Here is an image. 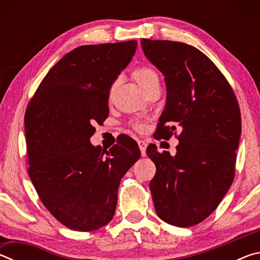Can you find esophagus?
<instances>
[{
  "label": "esophagus",
  "instance_id": "obj_1",
  "mask_svg": "<svg viewBox=\"0 0 260 260\" xmlns=\"http://www.w3.org/2000/svg\"><path fill=\"white\" fill-rule=\"evenodd\" d=\"M138 144H139V148L141 150V153H142V156H146V149H147V143L144 142L142 140H139L138 141Z\"/></svg>",
  "mask_w": 260,
  "mask_h": 260
}]
</instances>
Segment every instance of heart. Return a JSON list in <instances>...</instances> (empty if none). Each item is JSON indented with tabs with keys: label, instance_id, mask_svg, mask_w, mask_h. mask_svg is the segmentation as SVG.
<instances>
[{
	"label": "heart",
	"instance_id": "1",
	"mask_svg": "<svg viewBox=\"0 0 260 260\" xmlns=\"http://www.w3.org/2000/svg\"><path fill=\"white\" fill-rule=\"evenodd\" d=\"M133 77L143 90L146 89L152 81L158 80V76L155 70L148 67H140L138 69H135L133 72ZM134 127L136 129H141L143 125L140 124V122H135Z\"/></svg>",
	"mask_w": 260,
	"mask_h": 260
}]
</instances>
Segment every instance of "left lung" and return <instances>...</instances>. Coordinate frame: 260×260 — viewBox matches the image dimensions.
Wrapping results in <instances>:
<instances>
[{"instance_id":"obj_1","label":"left lung","mask_w":260,"mask_h":260,"mask_svg":"<svg viewBox=\"0 0 260 260\" xmlns=\"http://www.w3.org/2000/svg\"><path fill=\"white\" fill-rule=\"evenodd\" d=\"M141 47L166 85L158 136L169 139L175 124L182 129L175 156L159 153L155 144L147 148L156 165L149 184L156 213L177 227L197 225L217 209L234 180L239 104L226 78L195 47L148 39Z\"/></svg>"}]
</instances>
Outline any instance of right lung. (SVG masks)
<instances>
[{"mask_svg":"<svg viewBox=\"0 0 260 260\" xmlns=\"http://www.w3.org/2000/svg\"><path fill=\"white\" fill-rule=\"evenodd\" d=\"M138 41L80 46L51 68L25 113L28 174L48 211L70 230L91 232L111 221L121 178L141 156L124 136L103 150L94 125L109 116L113 82Z\"/></svg>","mask_w":260,"mask_h":260,"instance_id":"1","label":"right lung"}]
</instances>
